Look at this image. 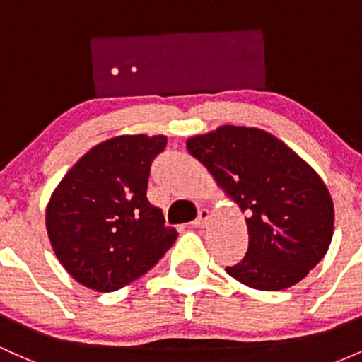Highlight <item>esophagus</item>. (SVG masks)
<instances>
[{
  "instance_id": "esophagus-1",
  "label": "esophagus",
  "mask_w": 362,
  "mask_h": 362,
  "mask_svg": "<svg viewBox=\"0 0 362 362\" xmlns=\"http://www.w3.org/2000/svg\"><path fill=\"white\" fill-rule=\"evenodd\" d=\"M209 221H211L209 211L201 209V211H199L197 218H195V221L192 224H194L195 228H204V226H207V224H209Z\"/></svg>"
}]
</instances>
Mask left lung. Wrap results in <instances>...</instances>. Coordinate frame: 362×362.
Returning <instances> with one entry per match:
<instances>
[{"instance_id": "1", "label": "left lung", "mask_w": 362, "mask_h": 362, "mask_svg": "<svg viewBox=\"0 0 362 362\" xmlns=\"http://www.w3.org/2000/svg\"><path fill=\"white\" fill-rule=\"evenodd\" d=\"M187 151L248 214L247 255L226 272L259 291H282L305 279L334 235V201L322 177L259 127L221 126L187 139Z\"/></svg>"}]
</instances>
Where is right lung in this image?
Returning <instances> with one entry per match:
<instances>
[{
	"label": "right lung",
	"instance_id": "1",
	"mask_svg": "<svg viewBox=\"0 0 362 362\" xmlns=\"http://www.w3.org/2000/svg\"><path fill=\"white\" fill-rule=\"evenodd\" d=\"M167 136L124 134L83 155L54 189L45 228L57 260L85 288L110 293L155 267L177 240L146 197Z\"/></svg>",
	"mask_w": 362,
	"mask_h": 362
}]
</instances>
